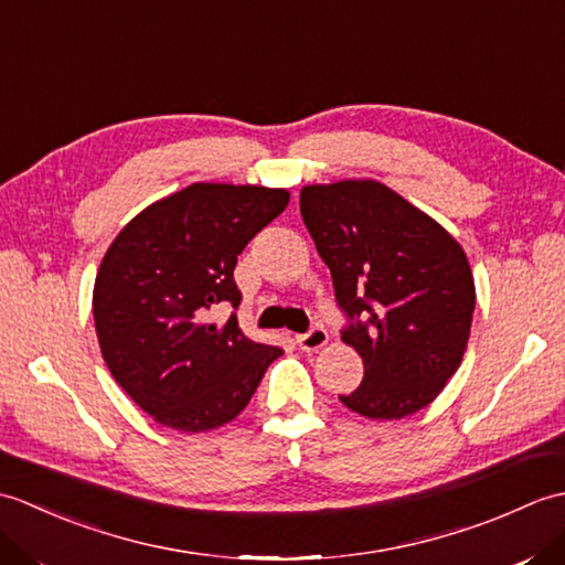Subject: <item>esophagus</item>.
Here are the masks:
<instances>
[{"label":"esophagus","mask_w":565,"mask_h":565,"mask_svg":"<svg viewBox=\"0 0 565 565\" xmlns=\"http://www.w3.org/2000/svg\"><path fill=\"white\" fill-rule=\"evenodd\" d=\"M296 342H298V347H301L303 352H318L320 347L328 344V330L322 328V326H316V328H310L308 332L298 334Z\"/></svg>","instance_id":"1"}]
</instances>
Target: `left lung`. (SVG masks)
<instances>
[{
    "label": "left lung",
    "instance_id": "1",
    "mask_svg": "<svg viewBox=\"0 0 565 565\" xmlns=\"http://www.w3.org/2000/svg\"><path fill=\"white\" fill-rule=\"evenodd\" d=\"M301 215L350 318L342 340L364 362L340 401L371 419H401L437 398L459 369L476 308L461 245L374 179L301 189Z\"/></svg>",
    "mask_w": 565,
    "mask_h": 565
}]
</instances>
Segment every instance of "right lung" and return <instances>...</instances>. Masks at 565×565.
<instances>
[{
  "instance_id": "add662e5",
  "label": "right lung",
  "mask_w": 565,
  "mask_h": 565,
  "mask_svg": "<svg viewBox=\"0 0 565 565\" xmlns=\"http://www.w3.org/2000/svg\"><path fill=\"white\" fill-rule=\"evenodd\" d=\"M289 206V191L191 184L140 211L106 249L94 281L102 356L154 423L206 431L245 411L284 352L245 338L213 306H239L237 255Z\"/></svg>"
}]
</instances>
